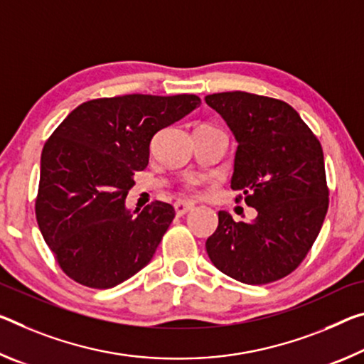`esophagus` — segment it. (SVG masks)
<instances>
[{
    "label": "esophagus",
    "instance_id": "1",
    "mask_svg": "<svg viewBox=\"0 0 364 364\" xmlns=\"http://www.w3.org/2000/svg\"><path fill=\"white\" fill-rule=\"evenodd\" d=\"M194 207V203L191 200H176L175 203V210H176V215H184V213H188Z\"/></svg>",
    "mask_w": 364,
    "mask_h": 364
}]
</instances>
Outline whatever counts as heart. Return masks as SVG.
Returning a JSON list of instances; mask_svg holds the SVG:
<instances>
[{
  "label": "heart",
  "mask_w": 364,
  "mask_h": 364,
  "mask_svg": "<svg viewBox=\"0 0 364 364\" xmlns=\"http://www.w3.org/2000/svg\"><path fill=\"white\" fill-rule=\"evenodd\" d=\"M196 183H198V181H196V180H191V181H189V183H188V188H193Z\"/></svg>",
  "instance_id": "heart-1"
}]
</instances>
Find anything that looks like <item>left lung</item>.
Wrapping results in <instances>:
<instances>
[{
    "instance_id": "left-lung-1",
    "label": "left lung",
    "mask_w": 364,
    "mask_h": 364,
    "mask_svg": "<svg viewBox=\"0 0 364 364\" xmlns=\"http://www.w3.org/2000/svg\"><path fill=\"white\" fill-rule=\"evenodd\" d=\"M205 103L238 142L232 189L257 212L251 222L218 212L207 255L220 272L247 285L284 279L306 257L327 213L321 142L282 100L236 90L207 95Z\"/></svg>"
}]
</instances>
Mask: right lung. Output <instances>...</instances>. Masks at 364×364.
I'll use <instances>...</instances> for the list:
<instances>
[{"mask_svg": "<svg viewBox=\"0 0 364 364\" xmlns=\"http://www.w3.org/2000/svg\"><path fill=\"white\" fill-rule=\"evenodd\" d=\"M200 105L198 95L131 94L73 109L45 144L36 203L45 243L66 275L112 288L151 262L175 209L155 200L131 212L134 173L149 164L155 132Z\"/></svg>", "mask_w": 364, "mask_h": 364, "instance_id": "1", "label": "right lung"}]
</instances>
